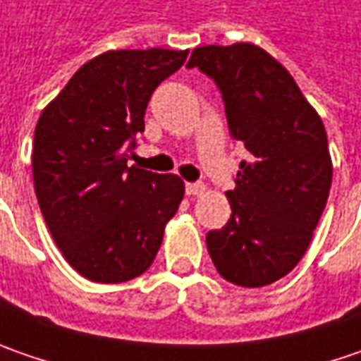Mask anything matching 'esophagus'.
Masks as SVG:
<instances>
[{
  "label": "esophagus",
  "instance_id": "obj_1",
  "mask_svg": "<svg viewBox=\"0 0 361 361\" xmlns=\"http://www.w3.org/2000/svg\"><path fill=\"white\" fill-rule=\"evenodd\" d=\"M187 195H192V197H197V195H202L204 192V185L202 183H187Z\"/></svg>",
  "mask_w": 361,
  "mask_h": 361
}]
</instances>
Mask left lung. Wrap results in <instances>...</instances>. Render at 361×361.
Returning <instances> with one entry per match:
<instances>
[{
	"instance_id": "8db88e82",
	"label": "left lung",
	"mask_w": 361,
	"mask_h": 361,
	"mask_svg": "<svg viewBox=\"0 0 361 361\" xmlns=\"http://www.w3.org/2000/svg\"><path fill=\"white\" fill-rule=\"evenodd\" d=\"M187 68L215 80L231 136L251 152L227 190L231 219L207 235L209 255L231 283L269 285L298 265L326 209L334 171L324 122L259 46H202Z\"/></svg>"
}]
</instances>
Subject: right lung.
I'll return each mask as SVG.
<instances>
[{"label":"right lung","instance_id":"right-lung-1","mask_svg":"<svg viewBox=\"0 0 361 361\" xmlns=\"http://www.w3.org/2000/svg\"><path fill=\"white\" fill-rule=\"evenodd\" d=\"M188 49H112L86 62L37 120L34 187L66 261L96 283L142 275L159 253L185 183L128 166L152 92Z\"/></svg>","mask_w":361,"mask_h":361}]
</instances>
